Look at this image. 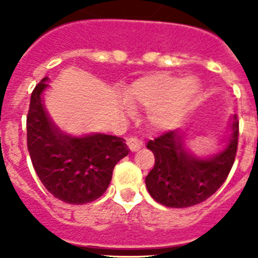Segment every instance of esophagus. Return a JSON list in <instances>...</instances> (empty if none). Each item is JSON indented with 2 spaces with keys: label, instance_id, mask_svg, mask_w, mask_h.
Wrapping results in <instances>:
<instances>
[{
  "label": "esophagus",
  "instance_id": "esophagus-1",
  "mask_svg": "<svg viewBox=\"0 0 258 258\" xmlns=\"http://www.w3.org/2000/svg\"><path fill=\"white\" fill-rule=\"evenodd\" d=\"M126 144L131 151H137L139 149L141 148V145H143V144H141V141H139L136 137H134V136L128 137V139L126 140Z\"/></svg>",
  "mask_w": 258,
  "mask_h": 258
}]
</instances>
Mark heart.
<instances>
[{
    "label": "heart",
    "mask_w": 258,
    "mask_h": 258,
    "mask_svg": "<svg viewBox=\"0 0 258 258\" xmlns=\"http://www.w3.org/2000/svg\"><path fill=\"white\" fill-rule=\"evenodd\" d=\"M200 93L194 79L169 74H158L137 80L128 90V98L146 108H151L149 119L156 130H172L179 126Z\"/></svg>",
    "instance_id": "1"
}]
</instances>
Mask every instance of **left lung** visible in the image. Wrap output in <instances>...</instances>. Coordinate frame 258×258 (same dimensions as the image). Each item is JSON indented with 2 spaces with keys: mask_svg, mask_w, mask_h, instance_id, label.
Wrapping results in <instances>:
<instances>
[{
  "mask_svg": "<svg viewBox=\"0 0 258 258\" xmlns=\"http://www.w3.org/2000/svg\"><path fill=\"white\" fill-rule=\"evenodd\" d=\"M227 148L208 159H199L184 150L177 131H167L148 143L155 164L145 178L146 188L154 200L167 208L184 209L213 196L225 182L238 148L239 122L237 115Z\"/></svg>",
  "mask_w": 258,
  "mask_h": 258,
  "instance_id": "left-lung-1",
  "label": "left lung"
}]
</instances>
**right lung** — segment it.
I'll use <instances>...</instances> for the list:
<instances>
[{
  "instance_id": "add662e5",
  "label": "right lung",
  "mask_w": 258,
  "mask_h": 258,
  "mask_svg": "<svg viewBox=\"0 0 258 258\" xmlns=\"http://www.w3.org/2000/svg\"><path fill=\"white\" fill-rule=\"evenodd\" d=\"M44 78L31 93L26 117V139L31 163L45 188L56 199L83 205L99 199L112 179L113 169L128 149L123 139L94 134L72 137L59 131L42 103Z\"/></svg>"
}]
</instances>
